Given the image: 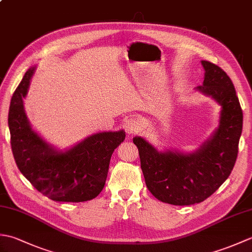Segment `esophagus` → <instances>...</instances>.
I'll return each instance as SVG.
<instances>
[{"mask_svg":"<svg viewBox=\"0 0 252 252\" xmlns=\"http://www.w3.org/2000/svg\"><path fill=\"white\" fill-rule=\"evenodd\" d=\"M125 129L127 134H135L141 131V125L136 119H129L126 122Z\"/></svg>","mask_w":252,"mask_h":252,"instance_id":"esophagus-1","label":"esophagus"}]
</instances>
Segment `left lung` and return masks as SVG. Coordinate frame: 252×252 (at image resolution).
Returning <instances> with one entry per match:
<instances>
[{
  "instance_id": "1",
  "label": "left lung",
  "mask_w": 252,
  "mask_h": 252,
  "mask_svg": "<svg viewBox=\"0 0 252 252\" xmlns=\"http://www.w3.org/2000/svg\"><path fill=\"white\" fill-rule=\"evenodd\" d=\"M205 79L197 91L222 107L218 129L194 153L158 152L143 137H134L148 190L158 200L189 206L210 197L231 174L243 131V110L232 80L210 62L201 61Z\"/></svg>"
}]
</instances>
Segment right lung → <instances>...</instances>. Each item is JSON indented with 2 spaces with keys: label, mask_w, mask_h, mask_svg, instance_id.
Returning <instances> with one entry per match:
<instances>
[{
  "label": "right lung",
  "mask_w": 252,
  "mask_h": 252,
  "mask_svg": "<svg viewBox=\"0 0 252 252\" xmlns=\"http://www.w3.org/2000/svg\"><path fill=\"white\" fill-rule=\"evenodd\" d=\"M35 67L28 69L10 100V145L20 172L44 196L55 201L82 202L103 190L111 155L126 132H99L65 152L50 145L32 130L24 108Z\"/></svg>",
  "instance_id": "1"
}]
</instances>
